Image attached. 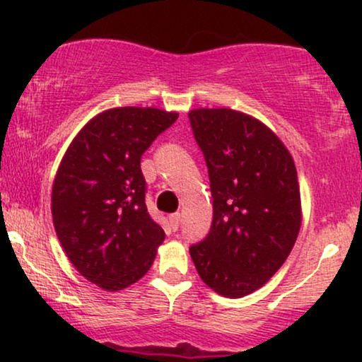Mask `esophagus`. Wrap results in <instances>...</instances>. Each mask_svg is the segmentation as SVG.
I'll use <instances>...</instances> for the list:
<instances>
[{
	"label": "esophagus",
	"mask_w": 362,
	"mask_h": 362,
	"mask_svg": "<svg viewBox=\"0 0 362 362\" xmlns=\"http://www.w3.org/2000/svg\"><path fill=\"white\" fill-rule=\"evenodd\" d=\"M180 222H181L180 212H175V214L170 216V226H171L173 230H177V227H180Z\"/></svg>",
	"instance_id": "obj_1"
}]
</instances>
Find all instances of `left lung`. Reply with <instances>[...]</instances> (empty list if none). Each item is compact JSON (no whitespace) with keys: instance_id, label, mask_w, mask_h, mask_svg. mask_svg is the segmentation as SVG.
Instances as JSON below:
<instances>
[{"instance_id":"1","label":"left lung","mask_w":362,"mask_h":362,"mask_svg":"<svg viewBox=\"0 0 362 362\" xmlns=\"http://www.w3.org/2000/svg\"><path fill=\"white\" fill-rule=\"evenodd\" d=\"M189 120L204 153L212 226L189 249L204 284L242 298L274 276L301 227L295 161L284 141L255 117L232 108H194Z\"/></svg>"}]
</instances>
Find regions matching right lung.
<instances>
[{
    "mask_svg": "<svg viewBox=\"0 0 362 362\" xmlns=\"http://www.w3.org/2000/svg\"><path fill=\"white\" fill-rule=\"evenodd\" d=\"M180 113L115 107L90 118L64 153L52 182L54 229L82 276L107 291L143 279L165 230L145 204L140 160Z\"/></svg>",
    "mask_w": 362,
    "mask_h": 362,
    "instance_id": "right-lung-1",
    "label": "right lung"
}]
</instances>
